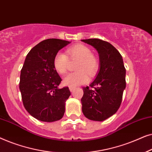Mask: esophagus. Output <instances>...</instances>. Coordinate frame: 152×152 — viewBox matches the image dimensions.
Instances as JSON below:
<instances>
[{"label": "esophagus", "mask_w": 152, "mask_h": 152, "mask_svg": "<svg viewBox=\"0 0 152 152\" xmlns=\"http://www.w3.org/2000/svg\"><path fill=\"white\" fill-rule=\"evenodd\" d=\"M69 89H70V92H73V91H75V87H69Z\"/></svg>", "instance_id": "1"}]
</instances>
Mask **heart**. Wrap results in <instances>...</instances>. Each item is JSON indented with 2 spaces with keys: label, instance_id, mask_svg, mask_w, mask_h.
<instances>
[{
  "label": "heart",
  "instance_id": "obj_1",
  "mask_svg": "<svg viewBox=\"0 0 152 152\" xmlns=\"http://www.w3.org/2000/svg\"><path fill=\"white\" fill-rule=\"evenodd\" d=\"M66 55L61 52L55 54L53 58V66L56 71L60 75L67 72L69 60L78 59L75 70L77 72L68 74L65 77L63 83L65 86L75 87L86 83L90 77L95 76L99 68L98 58L92 53L90 48L84 44L74 45L68 48L66 51Z\"/></svg>",
  "mask_w": 152,
  "mask_h": 152
}]
</instances>
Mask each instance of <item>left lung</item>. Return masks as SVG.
Wrapping results in <instances>:
<instances>
[{
  "instance_id": "1",
  "label": "left lung",
  "mask_w": 152,
  "mask_h": 152,
  "mask_svg": "<svg viewBox=\"0 0 152 152\" xmlns=\"http://www.w3.org/2000/svg\"><path fill=\"white\" fill-rule=\"evenodd\" d=\"M98 52L100 68L95 80L84 87L81 99L85 117L103 121L115 114L121 104L126 87V69L122 55L107 41L99 39H83Z\"/></svg>"
}]
</instances>
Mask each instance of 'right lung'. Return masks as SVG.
I'll return each instance as SVG.
<instances>
[{
	"mask_svg": "<svg viewBox=\"0 0 152 152\" xmlns=\"http://www.w3.org/2000/svg\"><path fill=\"white\" fill-rule=\"evenodd\" d=\"M70 41L43 40L31 49L20 70L19 88L25 109L43 122L63 118L65 102L70 95L68 87L58 88L61 79L53 66V58Z\"/></svg>",
	"mask_w": 152,
	"mask_h": 152,
	"instance_id": "obj_1",
	"label": "right lung"
}]
</instances>
